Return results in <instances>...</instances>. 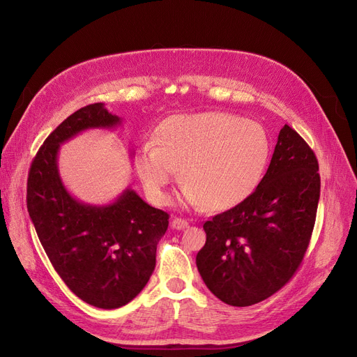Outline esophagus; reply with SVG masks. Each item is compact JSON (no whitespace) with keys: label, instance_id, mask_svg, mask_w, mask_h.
I'll use <instances>...</instances> for the list:
<instances>
[{"label":"esophagus","instance_id":"34e87169","mask_svg":"<svg viewBox=\"0 0 357 357\" xmlns=\"http://www.w3.org/2000/svg\"><path fill=\"white\" fill-rule=\"evenodd\" d=\"M185 227H188V221H186V220L179 218V217H176V218L172 220V229H175V230H182V229H185Z\"/></svg>","mask_w":357,"mask_h":357}]
</instances>
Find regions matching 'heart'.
Masks as SVG:
<instances>
[{"label": "heart", "mask_w": 357, "mask_h": 357, "mask_svg": "<svg viewBox=\"0 0 357 357\" xmlns=\"http://www.w3.org/2000/svg\"><path fill=\"white\" fill-rule=\"evenodd\" d=\"M271 139L259 123L226 112L166 119L135 155V169L156 204L169 199L179 169L182 202L222 211L248 199L271 159Z\"/></svg>", "instance_id": "obj_1"}]
</instances>
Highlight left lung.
Listing matches in <instances>:
<instances>
[{
  "instance_id": "left-lung-1",
  "label": "left lung",
  "mask_w": 357,
  "mask_h": 357,
  "mask_svg": "<svg viewBox=\"0 0 357 357\" xmlns=\"http://www.w3.org/2000/svg\"><path fill=\"white\" fill-rule=\"evenodd\" d=\"M318 162L288 124L255 192L204 222L197 268L207 288L233 307L257 304L282 288L308 249L320 199Z\"/></svg>"
}]
</instances>
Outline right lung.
<instances>
[{
  "mask_svg": "<svg viewBox=\"0 0 357 357\" xmlns=\"http://www.w3.org/2000/svg\"><path fill=\"white\" fill-rule=\"evenodd\" d=\"M120 124L102 102L75 111L45 140L27 179L29 215L50 264L75 295L104 310L128 304L146 287L169 214L130 188L108 205L78 201L61 179L58 153L84 130Z\"/></svg>",
  "mask_w": 357,
  "mask_h": 357,
  "instance_id": "1",
  "label": "right lung"
}]
</instances>
